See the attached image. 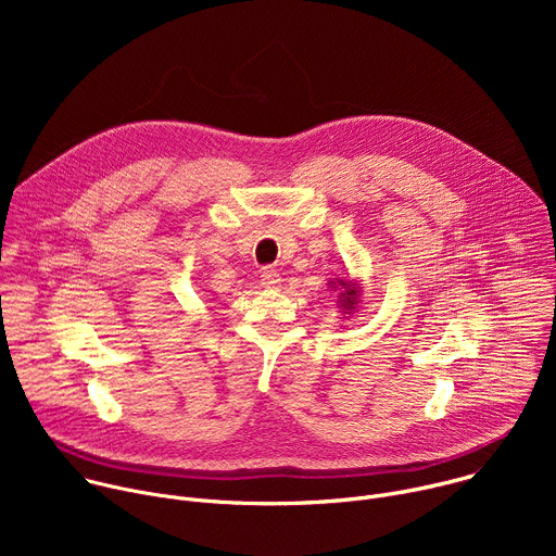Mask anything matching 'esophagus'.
<instances>
[{"mask_svg":"<svg viewBox=\"0 0 556 556\" xmlns=\"http://www.w3.org/2000/svg\"><path fill=\"white\" fill-rule=\"evenodd\" d=\"M279 283H281L279 270L273 268V266H266V268L262 270V286H264V288H279Z\"/></svg>","mask_w":556,"mask_h":556,"instance_id":"1","label":"esophagus"}]
</instances>
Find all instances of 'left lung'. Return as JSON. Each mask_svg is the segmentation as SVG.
<instances>
[{
	"mask_svg": "<svg viewBox=\"0 0 556 556\" xmlns=\"http://www.w3.org/2000/svg\"><path fill=\"white\" fill-rule=\"evenodd\" d=\"M334 283V281H332ZM339 286L343 288L341 296H339V303L343 307L345 314H350V309H356V303H358V296H361V290L356 288L354 281H345V279H339Z\"/></svg>",
	"mask_w": 556,
	"mask_h": 556,
	"instance_id": "left-lung-1",
	"label": "left lung"
}]
</instances>
